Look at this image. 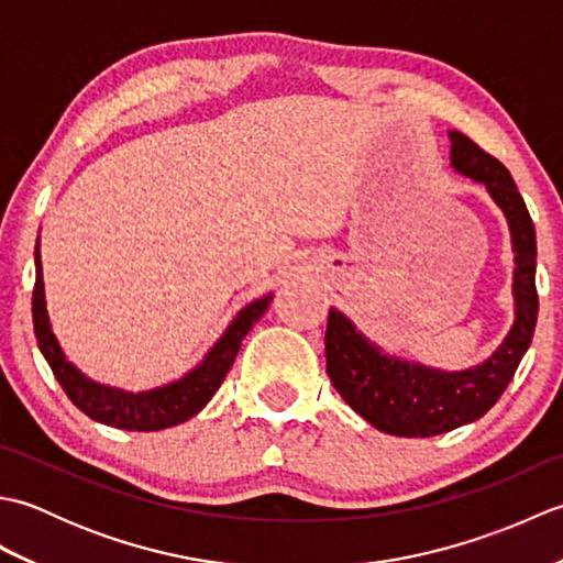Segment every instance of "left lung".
Here are the masks:
<instances>
[{
  "label": "left lung",
  "mask_w": 563,
  "mask_h": 563,
  "mask_svg": "<svg viewBox=\"0 0 563 563\" xmlns=\"http://www.w3.org/2000/svg\"><path fill=\"white\" fill-rule=\"evenodd\" d=\"M452 166L488 188L506 212L516 251V324L500 349L479 367L438 373L382 355L339 309L327 319V373L333 387L367 423L399 438H430L482 418L506 391L528 353L540 312L534 273V224L510 172L476 142L452 130Z\"/></svg>",
  "instance_id": "1"
}]
</instances>
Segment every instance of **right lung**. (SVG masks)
I'll use <instances>...</instances> for the list:
<instances>
[{"label":"right lung","mask_w":563,"mask_h":563,"mask_svg":"<svg viewBox=\"0 0 563 563\" xmlns=\"http://www.w3.org/2000/svg\"><path fill=\"white\" fill-rule=\"evenodd\" d=\"M31 305L35 341H38L43 357L47 365H51L55 379L59 382V387L65 389L69 401L99 423L121 430H137V433H150V430L172 428L176 423L188 421L190 416H196L202 406L212 399V394L220 389L227 373H230L239 349H242V339L268 309L271 295L263 297V300L251 302L246 309L239 312L230 329L224 331V336L214 343V349L206 355V361H202L194 373H188L184 379L174 382V385L140 394H128L97 385V382L84 377L75 365L67 363V357L59 351L57 339L51 329V321H47L38 246H35V285Z\"/></svg>","instance_id":"1"}]
</instances>
